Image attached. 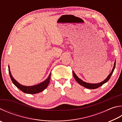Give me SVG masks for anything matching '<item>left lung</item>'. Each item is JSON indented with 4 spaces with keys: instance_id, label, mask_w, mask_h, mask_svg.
<instances>
[{
    "instance_id": "1",
    "label": "left lung",
    "mask_w": 122,
    "mask_h": 122,
    "mask_svg": "<svg viewBox=\"0 0 122 122\" xmlns=\"http://www.w3.org/2000/svg\"><path fill=\"white\" fill-rule=\"evenodd\" d=\"M115 66H116V61H115L114 62V67L112 68V72L110 73L109 75H108L107 76V78H106L105 80L103 81H101L100 83H95V84H92V83H86L85 82V81H83L81 80V79H80L79 78H78V77H77V75L75 74V73L74 72V71H72V73H73V76H74V78H75V80L76 81L78 84H80L81 85L84 86V87H85L86 88H89V89H96V88H97L99 87L100 86H101L104 84L106 83H107V81H109V79H110V77H111L112 75V73L114 72V70L115 68Z\"/></svg>"
}]
</instances>
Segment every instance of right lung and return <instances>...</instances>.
<instances>
[{
	"instance_id": "obj_1",
	"label": "right lung",
	"mask_w": 122,
	"mask_h": 122,
	"mask_svg": "<svg viewBox=\"0 0 122 122\" xmlns=\"http://www.w3.org/2000/svg\"><path fill=\"white\" fill-rule=\"evenodd\" d=\"M8 72H9V74H10V76L13 83L14 84V85L19 88V89L22 91L23 92L25 93L31 94L38 93L43 91L45 90V88L48 86V84H49L50 79H51V73H50V74L47 77V78L45 79L44 81H42V82H41V83L37 84V85H35L27 86H24V85H21V84L19 83L14 78H13L12 74H11L10 66H8Z\"/></svg>"
}]
</instances>
